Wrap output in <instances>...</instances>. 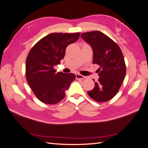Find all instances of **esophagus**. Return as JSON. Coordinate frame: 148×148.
<instances>
[{"label":"esophagus","mask_w":148,"mask_h":148,"mask_svg":"<svg viewBox=\"0 0 148 148\" xmlns=\"http://www.w3.org/2000/svg\"><path fill=\"white\" fill-rule=\"evenodd\" d=\"M76 78H77V79H83L84 78H86V77H84V76H83L81 74L77 73L76 74Z\"/></svg>","instance_id":"34e87169"}]
</instances>
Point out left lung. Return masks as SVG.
Wrapping results in <instances>:
<instances>
[{"instance_id": "1", "label": "left lung", "mask_w": 148, "mask_h": 148, "mask_svg": "<svg viewBox=\"0 0 148 148\" xmlns=\"http://www.w3.org/2000/svg\"><path fill=\"white\" fill-rule=\"evenodd\" d=\"M81 37L92 49L93 64L100 66L97 70L100 77L94 89L88 91V95L97 102L109 101L117 95L126 75L122 52L117 43L101 31L83 33Z\"/></svg>"}]
</instances>
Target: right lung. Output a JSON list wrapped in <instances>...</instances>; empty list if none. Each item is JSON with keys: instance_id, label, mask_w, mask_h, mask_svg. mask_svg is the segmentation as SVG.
Here are the masks:
<instances>
[{"instance_id": "right-lung-1", "label": "right lung", "mask_w": 148, "mask_h": 148, "mask_svg": "<svg viewBox=\"0 0 148 148\" xmlns=\"http://www.w3.org/2000/svg\"><path fill=\"white\" fill-rule=\"evenodd\" d=\"M80 33L49 34L36 43L26 60V78L38 99L47 104H56L65 96V91L76 75L56 73L53 66L60 64L66 47L77 41Z\"/></svg>"}]
</instances>
